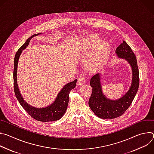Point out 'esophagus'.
<instances>
[{
    "instance_id": "esophagus-1",
    "label": "esophagus",
    "mask_w": 154,
    "mask_h": 154,
    "mask_svg": "<svg viewBox=\"0 0 154 154\" xmlns=\"http://www.w3.org/2000/svg\"><path fill=\"white\" fill-rule=\"evenodd\" d=\"M85 80H86V79H85V77L82 76V77H79V79H78V85H83L85 83Z\"/></svg>"
}]
</instances>
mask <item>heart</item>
I'll list each match as a JSON object with an SVG mask.
<instances>
[{
	"instance_id": "heart-1",
	"label": "heart",
	"mask_w": 154,
	"mask_h": 154,
	"mask_svg": "<svg viewBox=\"0 0 154 154\" xmlns=\"http://www.w3.org/2000/svg\"><path fill=\"white\" fill-rule=\"evenodd\" d=\"M110 46L105 41H101L97 36H90L83 42L82 52L85 55H91L86 63V69L91 72H97L107 60Z\"/></svg>"
}]
</instances>
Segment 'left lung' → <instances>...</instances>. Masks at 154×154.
I'll list each match as a JSON object with an SVG mask.
<instances>
[{"instance_id":"1","label":"left lung","mask_w":154,"mask_h":154,"mask_svg":"<svg viewBox=\"0 0 154 154\" xmlns=\"http://www.w3.org/2000/svg\"><path fill=\"white\" fill-rule=\"evenodd\" d=\"M116 53L119 58L128 62L132 70V81L127 93L121 98L113 100L107 99L103 94L100 74L93 76L90 80L92 94L88 104L94 113L102 119H114L121 116L132 103L139 87L140 77L137 61L131 48L124 41L116 48Z\"/></svg>"}]
</instances>
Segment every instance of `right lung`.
Segmentation results:
<instances>
[{
    "mask_svg": "<svg viewBox=\"0 0 154 154\" xmlns=\"http://www.w3.org/2000/svg\"><path fill=\"white\" fill-rule=\"evenodd\" d=\"M39 34H41V33L35 34L27 39L24 45L19 49L15 55L13 71L14 93L20 105L23 107L27 113H29V115L31 116L33 119L41 122L55 121L62 118L66 111L69 102V94L71 92V90L74 89L75 87L77 79L64 86L62 90L57 95V97L54 103L47 107L42 108H37L30 106L24 100L23 96L20 94L17 83V69L19 57L23 51L29 45L30 40L33 37L36 36Z\"/></svg>",
    "mask_w": 154,
    "mask_h": 154,
    "instance_id": "obj_1",
    "label": "right lung"
}]
</instances>
